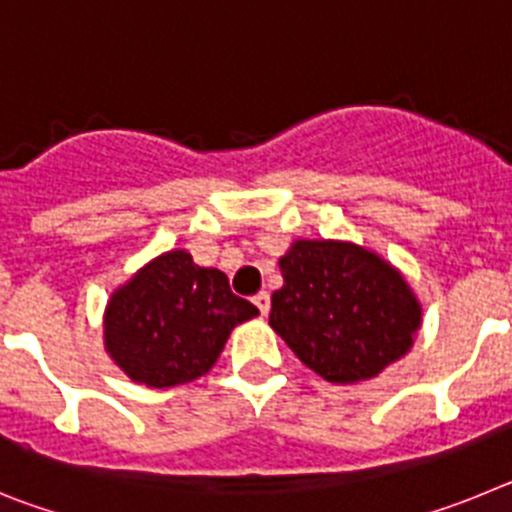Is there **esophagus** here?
<instances>
[{"instance_id": "esophagus-1", "label": "esophagus", "mask_w": 512, "mask_h": 512, "mask_svg": "<svg viewBox=\"0 0 512 512\" xmlns=\"http://www.w3.org/2000/svg\"><path fill=\"white\" fill-rule=\"evenodd\" d=\"M253 305L259 307L261 315H266V312H269V305H271L269 292H259V295H253Z\"/></svg>"}]
</instances>
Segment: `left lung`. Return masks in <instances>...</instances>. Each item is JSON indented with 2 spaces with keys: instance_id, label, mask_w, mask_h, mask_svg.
<instances>
[{
  "instance_id": "obj_1",
  "label": "left lung",
  "mask_w": 512,
  "mask_h": 512,
  "mask_svg": "<svg viewBox=\"0 0 512 512\" xmlns=\"http://www.w3.org/2000/svg\"><path fill=\"white\" fill-rule=\"evenodd\" d=\"M279 269L269 325L315 374L364 382L410 351L423 307L390 261L348 241H295Z\"/></svg>"
}]
</instances>
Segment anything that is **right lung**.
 Masks as SVG:
<instances>
[{
    "label": "right lung",
    "instance_id": "1",
    "mask_svg": "<svg viewBox=\"0 0 512 512\" xmlns=\"http://www.w3.org/2000/svg\"><path fill=\"white\" fill-rule=\"evenodd\" d=\"M259 310L230 292L220 269L187 251L161 253L112 292L104 310V348L133 382L176 387L212 369L235 325Z\"/></svg>",
    "mask_w": 512,
    "mask_h": 512
}]
</instances>
